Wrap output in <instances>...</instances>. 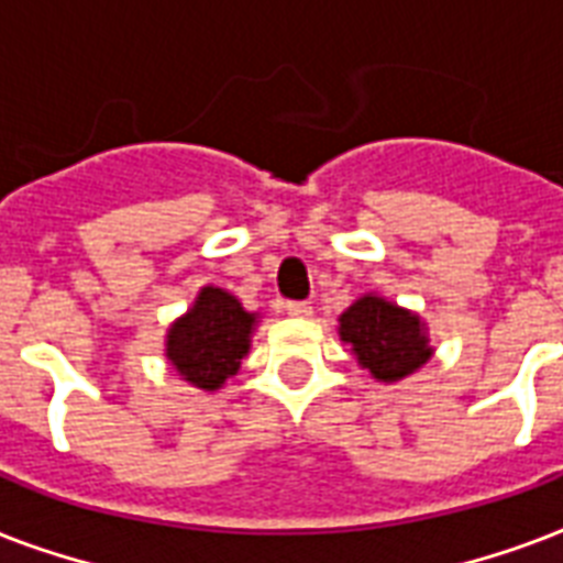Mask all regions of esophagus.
<instances>
[{"label": "esophagus", "mask_w": 563, "mask_h": 563, "mask_svg": "<svg viewBox=\"0 0 563 563\" xmlns=\"http://www.w3.org/2000/svg\"><path fill=\"white\" fill-rule=\"evenodd\" d=\"M286 312H289L291 318H307L312 316V307H309L307 300H289V303H286Z\"/></svg>", "instance_id": "34e87169"}]
</instances>
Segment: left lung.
Here are the masks:
<instances>
[{
    "instance_id": "left-lung-1",
    "label": "left lung",
    "mask_w": 563,
    "mask_h": 563,
    "mask_svg": "<svg viewBox=\"0 0 563 563\" xmlns=\"http://www.w3.org/2000/svg\"><path fill=\"white\" fill-rule=\"evenodd\" d=\"M339 321L342 339L351 344L362 368L383 383L409 376L432 356L420 318L376 295L356 300Z\"/></svg>"
}]
</instances>
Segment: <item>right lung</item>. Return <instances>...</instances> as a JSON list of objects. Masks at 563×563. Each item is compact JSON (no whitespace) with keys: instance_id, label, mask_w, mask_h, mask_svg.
<instances>
[{"instance_id":"obj_1","label":"right lung","mask_w":563,"mask_h":563,"mask_svg":"<svg viewBox=\"0 0 563 563\" xmlns=\"http://www.w3.org/2000/svg\"><path fill=\"white\" fill-rule=\"evenodd\" d=\"M254 316L233 295L207 286L195 307L169 330L166 356L187 383L212 391L239 371Z\"/></svg>"}]
</instances>
